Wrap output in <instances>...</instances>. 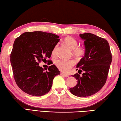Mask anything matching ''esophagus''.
Returning <instances> with one entry per match:
<instances>
[{
	"mask_svg": "<svg viewBox=\"0 0 121 121\" xmlns=\"http://www.w3.org/2000/svg\"><path fill=\"white\" fill-rule=\"evenodd\" d=\"M60 74H61V75H62V76L65 77V78L69 77V75H68L65 74V73H62V72H61V73H60Z\"/></svg>",
	"mask_w": 121,
	"mask_h": 121,
	"instance_id": "esophagus-1",
	"label": "esophagus"
}]
</instances>
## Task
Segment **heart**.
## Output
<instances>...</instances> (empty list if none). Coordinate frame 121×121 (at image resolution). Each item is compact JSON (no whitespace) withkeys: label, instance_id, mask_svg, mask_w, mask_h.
<instances>
[{"label":"heart","instance_id":"1","mask_svg":"<svg viewBox=\"0 0 121 121\" xmlns=\"http://www.w3.org/2000/svg\"><path fill=\"white\" fill-rule=\"evenodd\" d=\"M65 44L72 50V52L74 55L78 58H80L84 55L85 53V49L83 47L78 46V42L75 39L72 37H68L65 38L64 40ZM56 48L53 49L52 54H55ZM56 65L61 71L67 72L75 65V61L73 60H65L59 59L56 61Z\"/></svg>","mask_w":121,"mask_h":121}]
</instances>
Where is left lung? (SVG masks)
Here are the masks:
<instances>
[{
  "instance_id": "8db88e82",
  "label": "left lung",
  "mask_w": 121,
  "mask_h": 121,
  "mask_svg": "<svg viewBox=\"0 0 121 121\" xmlns=\"http://www.w3.org/2000/svg\"><path fill=\"white\" fill-rule=\"evenodd\" d=\"M80 37L84 41L86 50L77 68L83 73L82 75H73L78 83L69 90L75 96L86 97L97 93L105 84L112 56L109 44L105 39L90 33L80 34Z\"/></svg>"
}]
</instances>
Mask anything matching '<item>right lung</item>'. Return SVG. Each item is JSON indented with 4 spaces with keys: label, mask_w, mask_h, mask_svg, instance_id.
<instances>
[{
    "label": "right lung",
    "mask_w": 121,
    "mask_h": 121,
    "mask_svg": "<svg viewBox=\"0 0 121 121\" xmlns=\"http://www.w3.org/2000/svg\"><path fill=\"white\" fill-rule=\"evenodd\" d=\"M59 38L51 33L26 32L15 40L10 62L16 84L25 93L35 96L44 95L50 90L54 78L60 74L55 65L49 66L46 71L39 65L41 61L51 57ZM48 61L49 65L52 64Z\"/></svg>",
    "instance_id": "1"
}]
</instances>
